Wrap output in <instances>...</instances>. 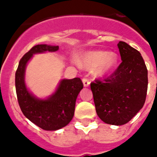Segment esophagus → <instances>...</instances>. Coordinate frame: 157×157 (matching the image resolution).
Masks as SVG:
<instances>
[{"label":"esophagus","instance_id":"obj_1","mask_svg":"<svg viewBox=\"0 0 157 157\" xmlns=\"http://www.w3.org/2000/svg\"><path fill=\"white\" fill-rule=\"evenodd\" d=\"M82 82H83V86L85 87H88L90 84V82L89 81L87 78H82Z\"/></svg>","mask_w":157,"mask_h":157}]
</instances>
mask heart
Wrapping results in <instances>:
<instances>
[{"label":"heart","instance_id":"1","mask_svg":"<svg viewBox=\"0 0 157 157\" xmlns=\"http://www.w3.org/2000/svg\"><path fill=\"white\" fill-rule=\"evenodd\" d=\"M73 61L85 68L94 69V75L98 77H105L116 68L119 56L107 51H88L80 53L78 60Z\"/></svg>","mask_w":157,"mask_h":157}]
</instances>
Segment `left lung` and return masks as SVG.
<instances>
[{"instance_id": "1", "label": "left lung", "mask_w": 157, "mask_h": 157, "mask_svg": "<svg viewBox=\"0 0 157 157\" xmlns=\"http://www.w3.org/2000/svg\"><path fill=\"white\" fill-rule=\"evenodd\" d=\"M122 63L103 81L91 82L96 112L108 124L128 123L143 107L148 89V71L141 53L124 41L118 43Z\"/></svg>"}]
</instances>
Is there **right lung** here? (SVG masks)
<instances>
[{
  "label": "right lung",
  "mask_w": 157,
  "mask_h": 157,
  "mask_svg": "<svg viewBox=\"0 0 157 157\" xmlns=\"http://www.w3.org/2000/svg\"><path fill=\"white\" fill-rule=\"evenodd\" d=\"M58 45H37L25 54L16 72V90L22 112L30 121L45 130H57L71 121L77 97L83 88L79 78L62 79L53 94L39 98L32 94L25 82L26 67L34 54L56 52Z\"/></svg>",
  "instance_id": "1"
}]
</instances>
